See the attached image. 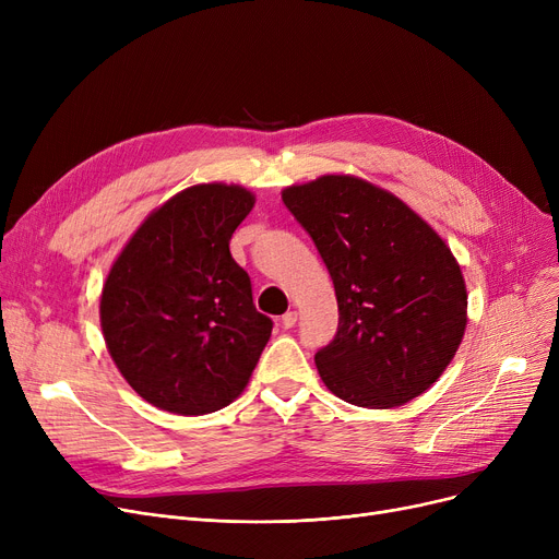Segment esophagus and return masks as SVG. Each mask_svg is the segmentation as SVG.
<instances>
[{"label": "esophagus", "mask_w": 559, "mask_h": 559, "mask_svg": "<svg viewBox=\"0 0 559 559\" xmlns=\"http://www.w3.org/2000/svg\"><path fill=\"white\" fill-rule=\"evenodd\" d=\"M297 319H299V314L295 312V310H289V312H285L283 317H281V324L285 326V329H292L297 324Z\"/></svg>", "instance_id": "1"}]
</instances>
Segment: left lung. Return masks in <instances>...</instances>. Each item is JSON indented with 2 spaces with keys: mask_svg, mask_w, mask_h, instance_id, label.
<instances>
[{
  "mask_svg": "<svg viewBox=\"0 0 559 559\" xmlns=\"http://www.w3.org/2000/svg\"><path fill=\"white\" fill-rule=\"evenodd\" d=\"M281 197L335 285L337 335L314 356L324 385L371 409L424 394L466 329V285L449 245L396 194L354 174H324Z\"/></svg>",
  "mask_w": 559,
  "mask_h": 559,
  "instance_id": "8db88e82",
  "label": "left lung"
}]
</instances>
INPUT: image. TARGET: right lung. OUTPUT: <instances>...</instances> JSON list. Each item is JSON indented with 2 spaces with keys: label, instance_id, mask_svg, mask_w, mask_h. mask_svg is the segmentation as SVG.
<instances>
[{
  "label": "right lung",
  "instance_id": "obj_1",
  "mask_svg": "<svg viewBox=\"0 0 559 559\" xmlns=\"http://www.w3.org/2000/svg\"><path fill=\"white\" fill-rule=\"evenodd\" d=\"M255 205L242 186L197 183L135 228L104 281L99 321L127 383L158 409L217 413L238 399L272 335L228 242Z\"/></svg>",
  "mask_w": 559,
  "mask_h": 559
}]
</instances>
